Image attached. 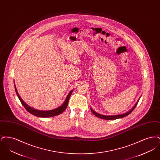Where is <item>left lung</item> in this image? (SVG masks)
Segmentation results:
<instances>
[{"label":"left lung","instance_id":"obj_1","mask_svg":"<svg viewBox=\"0 0 160 160\" xmlns=\"http://www.w3.org/2000/svg\"><path fill=\"white\" fill-rule=\"evenodd\" d=\"M140 98V97L138 98V99L137 100L136 103L134 104V106L132 107L130 110H129L128 112L125 113H122L121 114H116V115H103V114H99L97 113L96 112H95L92 108H91V110L92 112L93 113V114H94L95 116H96L97 117L99 118L100 119H106V120H114V119H120V118H124L127 116H128V114H130L133 110L135 108V107H136V106L138 102V101Z\"/></svg>","mask_w":160,"mask_h":160}]
</instances>
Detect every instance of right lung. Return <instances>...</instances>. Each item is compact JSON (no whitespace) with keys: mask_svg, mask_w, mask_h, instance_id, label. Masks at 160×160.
<instances>
[{"mask_svg":"<svg viewBox=\"0 0 160 160\" xmlns=\"http://www.w3.org/2000/svg\"><path fill=\"white\" fill-rule=\"evenodd\" d=\"M14 86H15V91L16 92V94L18 97V98L20 99L21 103L22 104L24 107L26 108V110L29 112L31 114L36 116L37 117H40V118H50V117H53L55 116L59 115V114H61L63 112H64L65 110V109L67 108V107L68 106V104L69 99L71 97V95L72 94V92L74 90H72L69 92L68 95H67L66 99L65 100L64 102L61 105V106L54 108L53 110H37L35 108H33L31 106H28L24 101H23L22 98L20 97V95L18 94V91L17 90L16 86H15V82H14Z\"/></svg>","mask_w":160,"mask_h":160,"instance_id":"obj_1","label":"right lung"}]
</instances>
